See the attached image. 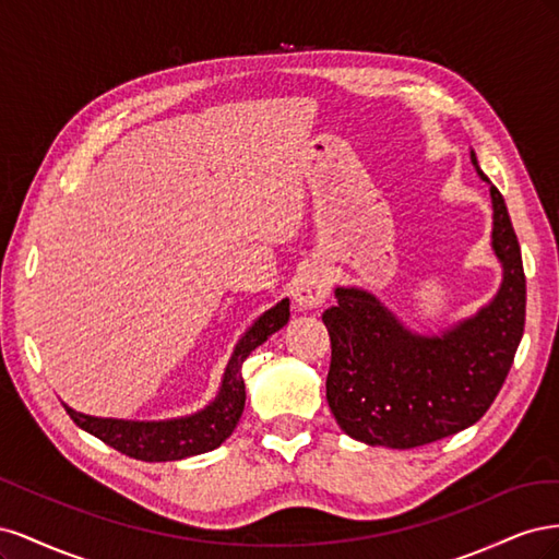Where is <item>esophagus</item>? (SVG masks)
<instances>
[{
    "label": "esophagus",
    "mask_w": 559,
    "mask_h": 559,
    "mask_svg": "<svg viewBox=\"0 0 559 559\" xmlns=\"http://www.w3.org/2000/svg\"><path fill=\"white\" fill-rule=\"evenodd\" d=\"M331 292V275L324 265L312 263L308 267H302L298 277L294 280V300L296 306L302 310L319 308L321 302L329 298Z\"/></svg>",
    "instance_id": "1"
}]
</instances>
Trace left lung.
<instances>
[{"label": "left lung", "mask_w": 559, "mask_h": 559, "mask_svg": "<svg viewBox=\"0 0 559 559\" xmlns=\"http://www.w3.org/2000/svg\"><path fill=\"white\" fill-rule=\"evenodd\" d=\"M471 163L492 195V251L501 263L495 298L441 333L408 329L359 286H335V306L321 314L331 335L326 401L354 441L392 450L441 441L476 425L509 376L527 286L503 195L473 148Z\"/></svg>", "instance_id": "1"}]
</instances>
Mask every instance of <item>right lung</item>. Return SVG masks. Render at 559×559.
<instances>
[{
	"mask_svg": "<svg viewBox=\"0 0 559 559\" xmlns=\"http://www.w3.org/2000/svg\"><path fill=\"white\" fill-rule=\"evenodd\" d=\"M289 321V298H282L277 306L265 310L235 345L228 366L224 370L218 394L205 408L175 419L140 421V419H114L76 413L64 405L76 427L88 431L99 441L123 452L132 460L142 462H179L222 445L238 427L245 411V380L242 364L249 354L263 345L270 335L277 333Z\"/></svg>",
	"mask_w": 559,
	"mask_h": 559,
	"instance_id": "add662e5",
	"label": "right lung"
}]
</instances>
